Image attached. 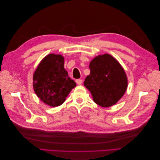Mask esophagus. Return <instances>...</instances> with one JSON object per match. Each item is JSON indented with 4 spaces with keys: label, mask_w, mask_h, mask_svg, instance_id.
I'll return each instance as SVG.
<instances>
[{
    "label": "esophagus",
    "mask_w": 160,
    "mask_h": 160,
    "mask_svg": "<svg viewBox=\"0 0 160 160\" xmlns=\"http://www.w3.org/2000/svg\"><path fill=\"white\" fill-rule=\"evenodd\" d=\"M75 82L77 85H81V84H82V83H83V81H82L81 79H76Z\"/></svg>",
    "instance_id": "esophagus-1"
}]
</instances>
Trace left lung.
Wrapping results in <instances>:
<instances>
[{
  "mask_svg": "<svg viewBox=\"0 0 160 160\" xmlns=\"http://www.w3.org/2000/svg\"><path fill=\"white\" fill-rule=\"evenodd\" d=\"M89 69L84 85L91 92L94 102L103 108L117 103L128 85L127 75L118 61L105 53L93 58Z\"/></svg>",
  "mask_w": 160,
  "mask_h": 160,
  "instance_id": "8db88e82",
  "label": "left lung"
}]
</instances>
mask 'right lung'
Returning <instances> with one entry per match:
<instances>
[{
    "label": "right lung",
    "instance_id": "obj_1",
    "mask_svg": "<svg viewBox=\"0 0 160 160\" xmlns=\"http://www.w3.org/2000/svg\"><path fill=\"white\" fill-rule=\"evenodd\" d=\"M64 57L59 54L45 56L33 72L32 86L41 101L52 108L64 103L75 82L64 68Z\"/></svg>",
    "mask_w": 160,
    "mask_h": 160
}]
</instances>
